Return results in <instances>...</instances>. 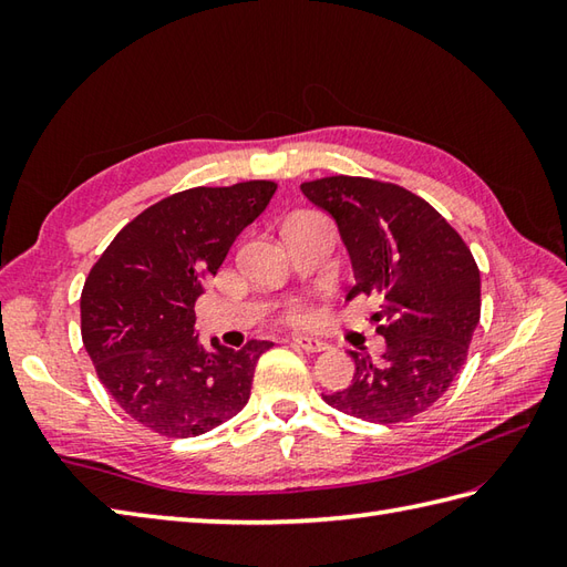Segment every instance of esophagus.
I'll list each match as a JSON object with an SVG mask.
<instances>
[{
	"label": "esophagus",
	"mask_w": 567,
	"mask_h": 567,
	"mask_svg": "<svg viewBox=\"0 0 567 567\" xmlns=\"http://www.w3.org/2000/svg\"><path fill=\"white\" fill-rule=\"evenodd\" d=\"M292 343L299 346V348H305L307 353H321V351H327V348H329V343L317 339V336H292Z\"/></svg>",
	"instance_id": "34e87169"
}]
</instances>
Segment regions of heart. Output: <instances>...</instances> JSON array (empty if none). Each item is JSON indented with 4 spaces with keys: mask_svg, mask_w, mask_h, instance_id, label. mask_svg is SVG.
Wrapping results in <instances>:
<instances>
[{
    "mask_svg": "<svg viewBox=\"0 0 567 567\" xmlns=\"http://www.w3.org/2000/svg\"><path fill=\"white\" fill-rule=\"evenodd\" d=\"M292 319L305 321V319H307V311H305V309H295V311H292Z\"/></svg>",
    "mask_w": 567,
    "mask_h": 567,
    "instance_id": "heart-1",
    "label": "heart"
}]
</instances>
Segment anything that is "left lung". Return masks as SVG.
Listing matches in <instances>:
<instances>
[{
    "instance_id": "1",
    "label": "left lung",
    "mask_w": 567,
    "mask_h": 567,
    "mask_svg": "<svg viewBox=\"0 0 567 567\" xmlns=\"http://www.w3.org/2000/svg\"><path fill=\"white\" fill-rule=\"evenodd\" d=\"M305 197L339 226L355 295L382 299L384 353L351 351L353 382L323 394L343 414L396 424L441 400L461 372L480 323V270L455 228L400 185L370 177H321Z\"/></svg>"
}]
</instances>
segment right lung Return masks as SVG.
I'll return each instance as SVG.
<instances>
[{
	"label": "right lung",
	"mask_w": 567,
	"mask_h": 567,
	"mask_svg": "<svg viewBox=\"0 0 567 567\" xmlns=\"http://www.w3.org/2000/svg\"><path fill=\"white\" fill-rule=\"evenodd\" d=\"M277 185L192 187L141 212L94 262L80 297L82 343L124 412L161 436L189 439L236 416L270 341L240 351L199 343L195 302L236 236Z\"/></svg>",
	"instance_id": "add662e5"
}]
</instances>
